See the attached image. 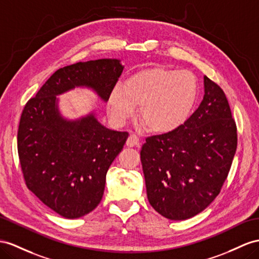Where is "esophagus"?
<instances>
[{
	"mask_svg": "<svg viewBox=\"0 0 259 259\" xmlns=\"http://www.w3.org/2000/svg\"><path fill=\"white\" fill-rule=\"evenodd\" d=\"M139 145V137L137 135H130L127 140V147H138Z\"/></svg>",
	"mask_w": 259,
	"mask_h": 259,
	"instance_id": "obj_1",
	"label": "esophagus"
}]
</instances>
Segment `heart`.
Listing matches in <instances>:
<instances>
[{"label": "heart", "instance_id": "b5f03b06", "mask_svg": "<svg viewBox=\"0 0 259 259\" xmlns=\"http://www.w3.org/2000/svg\"><path fill=\"white\" fill-rule=\"evenodd\" d=\"M198 98V81L193 72L149 68L139 70L118 84L108 97L112 121L123 124L135 115L150 132L170 134L186 123Z\"/></svg>", "mask_w": 259, "mask_h": 259}]
</instances>
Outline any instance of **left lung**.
<instances>
[{
	"mask_svg": "<svg viewBox=\"0 0 259 259\" xmlns=\"http://www.w3.org/2000/svg\"><path fill=\"white\" fill-rule=\"evenodd\" d=\"M198 109L180 129L152 136L141 149L149 202L169 220L200 213L214 200L236 151V124L224 92L207 76Z\"/></svg>",
	"mask_w": 259,
	"mask_h": 259,
	"instance_id": "left-lung-1",
	"label": "left lung"
}]
</instances>
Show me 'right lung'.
Instances as JSON below:
<instances>
[{
	"instance_id": "obj_1",
	"label": "right lung",
	"mask_w": 259,
	"mask_h": 259,
	"mask_svg": "<svg viewBox=\"0 0 259 259\" xmlns=\"http://www.w3.org/2000/svg\"><path fill=\"white\" fill-rule=\"evenodd\" d=\"M122 70L119 59L64 66L25 105L17 149L26 185L63 218H81L99 204L106 174L129 135L106 128L94 110L76 119L64 117L58 96L88 89L107 103Z\"/></svg>"
}]
</instances>
